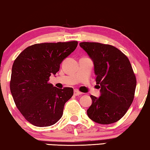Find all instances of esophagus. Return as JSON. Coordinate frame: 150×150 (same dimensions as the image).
<instances>
[{
    "label": "esophagus",
    "mask_w": 150,
    "mask_h": 150,
    "mask_svg": "<svg viewBox=\"0 0 150 150\" xmlns=\"http://www.w3.org/2000/svg\"><path fill=\"white\" fill-rule=\"evenodd\" d=\"M82 93L81 92H79V91H78V90H74V95L75 96H79V95H80V94H81Z\"/></svg>",
    "instance_id": "obj_1"
}]
</instances>
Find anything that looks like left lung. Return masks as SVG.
Instances as JSON below:
<instances>
[{"mask_svg": "<svg viewBox=\"0 0 150 150\" xmlns=\"http://www.w3.org/2000/svg\"><path fill=\"white\" fill-rule=\"evenodd\" d=\"M81 47L93 61L98 98L91 95L87 114L101 124L117 122L125 115L134 99L136 77L128 58L114 46L82 42Z\"/></svg>", "mask_w": 150, "mask_h": 150, "instance_id": "8db88e82", "label": "left lung"}]
</instances>
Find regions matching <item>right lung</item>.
I'll return each mask as SVG.
<instances>
[{
  "label": "right lung",
  "mask_w": 150,
  "mask_h": 150,
  "mask_svg": "<svg viewBox=\"0 0 150 150\" xmlns=\"http://www.w3.org/2000/svg\"><path fill=\"white\" fill-rule=\"evenodd\" d=\"M77 44L75 41L35 44L15 60L10 90L17 108L30 124L45 127L62 117L64 104L73 95V89L57 88L48 81Z\"/></svg>",
  "instance_id": "add662e5"
}]
</instances>
